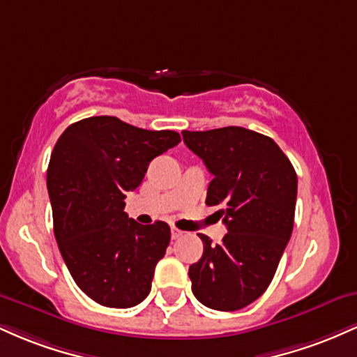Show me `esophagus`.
<instances>
[{
	"label": "esophagus",
	"instance_id": "esophagus-1",
	"mask_svg": "<svg viewBox=\"0 0 357 357\" xmlns=\"http://www.w3.org/2000/svg\"><path fill=\"white\" fill-rule=\"evenodd\" d=\"M183 235L184 233L181 230H178V228H173V230H171V238L173 240H179Z\"/></svg>",
	"mask_w": 357,
	"mask_h": 357
}]
</instances>
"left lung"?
Returning <instances> with one entry per match:
<instances>
[{
	"label": "left lung",
	"instance_id": "obj_1",
	"mask_svg": "<svg viewBox=\"0 0 357 357\" xmlns=\"http://www.w3.org/2000/svg\"><path fill=\"white\" fill-rule=\"evenodd\" d=\"M183 139L213 174L206 204L228 230L220 245L199 233L191 290L210 309H243L267 290L292 235L296 169L273 139L245 127L183 130Z\"/></svg>",
	"mask_w": 357,
	"mask_h": 357
}]
</instances>
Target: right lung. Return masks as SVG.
<instances>
[{
	"mask_svg": "<svg viewBox=\"0 0 357 357\" xmlns=\"http://www.w3.org/2000/svg\"><path fill=\"white\" fill-rule=\"evenodd\" d=\"M179 141L174 130L99 116L68 126L53 147L47 171L53 231L75 284L97 304L127 309L149 296L169 225H139L124 211V198L155 155Z\"/></svg>",
	"mask_w": 357,
	"mask_h": 357,
	"instance_id": "obj_1",
	"label": "right lung"
}]
</instances>
